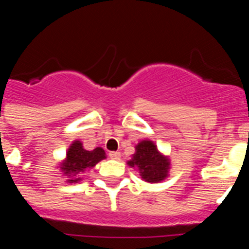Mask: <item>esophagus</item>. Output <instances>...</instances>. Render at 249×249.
Returning <instances> with one entry per match:
<instances>
[{
  "instance_id": "esophagus-1",
  "label": "esophagus",
  "mask_w": 249,
  "mask_h": 249,
  "mask_svg": "<svg viewBox=\"0 0 249 249\" xmlns=\"http://www.w3.org/2000/svg\"><path fill=\"white\" fill-rule=\"evenodd\" d=\"M108 156H109V158H112V160H120V158H121V153L118 151L109 152Z\"/></svg>"
}]
</instances>
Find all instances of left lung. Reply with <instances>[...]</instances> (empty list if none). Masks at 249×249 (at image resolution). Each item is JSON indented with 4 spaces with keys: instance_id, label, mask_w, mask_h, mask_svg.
Wrapping results in <instances>:
<instances>
[{
    "instance_id": "left-lung-1",
    "label": "left lung",
    "mask_w": 249,
    "mask_h": 249,
    "mask_svg": "<svg viewBox=\"0 0 249 249\" xmlns=\"http://www.w3.org/2000/svg\"><path fill=\"white\" fill-rule=\"evenodd\" d=\"M135 153L127 160L131 168L137 169L141 178L148 183H160L169 176L171 160L157 148L151 140H142L135 146Z\"/></svg>"
}]
</instances>
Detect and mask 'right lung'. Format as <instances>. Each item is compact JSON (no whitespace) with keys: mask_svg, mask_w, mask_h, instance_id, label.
Listing matches in <instances>:
<instances>
[{"mask_svg":"<svg viewBox=\"0 0 249 249\" xmlns=\"http://www.w3.org/2000/svg\"><path fill=\"white\" fill-rule=\"evenodd\" d=\"M106 158L105 149L101 147H96L92 151H87L83 147V143L80 140L73 141L67 152H66L65 160L59 162L57 168L61 169L63 176L67 177V183H78L82 181V173L93 168L98 162Z\"/></svg>","mask_w":249,"mask_h":249,"instance_id":"1","label":"right lung"}]
</instances>
